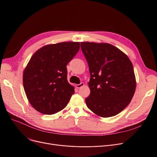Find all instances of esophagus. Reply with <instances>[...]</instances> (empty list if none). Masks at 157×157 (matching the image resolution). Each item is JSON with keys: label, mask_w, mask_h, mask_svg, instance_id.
<instances>
[{"label": "esophagus", "mask_w": 157, "mask_h": 157, "mask_svg": "<svg viewBox=\"0 0 157 157\" xmlns=\"http://www.w3.org/2000/svg\"><path fill=\"white\" fill-rule=\"evenodd\" d=\"M84 85V84L83 82H81V83H80L79 84H76V87H77V88H80L82 86H83Z\"/></svg>", "instance_id": "esophagus-1"}]
</instances>
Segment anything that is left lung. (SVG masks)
<instances>
[{
	"label": "left lung",
	"instance_id": "obj_1",
	"mask_svg": "<svg viewBox=\"0 0 157 157\" xmlns=\"http://www.w3.org/2000/svg\"><path fill=\"white\" fill-rule=\"evenodd\" d=\"M88 64L90 96L87 107L97 115L111 117L128 105L136 90L132 63L118 48L107 43L80 42Z\"/></svg>",
	"mask_w": 157,
	"mask_h": 157
}]
</instances>
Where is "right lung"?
I'll return each mask as SVG.
<instances>
[{
  "instance_id": "right-lung-1",
  "label": "right lung",
  "mask_w": 157,
  "mask_h": 157,
  "mask_svg": "<svg viewBox=\"0 0 157 157\" xmlns=\"http://www.w3.org/2000/svg\"><path fill=\"white\" fill-rule=\"evenodd\" d=\"M79 42L46 45L33 55L23 83L28 100L37 111L52 115L67 106L74 87L67 81V65L78 53Z\"/></svg>"
}]
</instances>
